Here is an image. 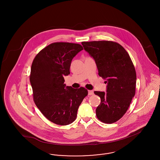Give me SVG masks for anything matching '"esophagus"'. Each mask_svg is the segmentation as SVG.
Segmentation results:
<instances>
[{
	"label": "esophagus",
	"instance_id": "1",
	"mask_svg": "<svg viewBox=\"0 0 160 160\" xmlns=\"http://www.w3.org/2000/svg\"><path fill=\"white\" fill-rule=\"evenodd\" d=\"M93 91H88V95H93Z\"/></svg>",
	"mask_w": 160,
	"mask_h": 160
}]
</instances>
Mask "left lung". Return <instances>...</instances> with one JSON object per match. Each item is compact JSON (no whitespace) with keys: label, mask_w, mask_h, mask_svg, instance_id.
<instances>
[{"label":"left lung","mask_w":160,"mask_h":160,"mask_svg":"<svg viewBox=\"0 0 160 160\" xmlns=\"http://www.w3.org/2000/svg\"><path fill=\"white\" fill-rule=\"evenodd\" d=\"M82 44L95 61L98 75L107 83L106 93L94 92L101 98L97 117L104 123H114L125 114L136 93L133 63L125 48L116 42L98 41Z\"/></svg>","instance_id":"8db88e82"}]
</instances>
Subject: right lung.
<instances>
[{
	"label": "right lung",
	"mask_w": 160,
	"mask_h": 160,
	"mask_svg": "<svg viewBox=\"0 0 160 160\" xmlns=\"http://www.w3.org/2000/svg\"><path fill=\"white\" fill-rule=\"evenodd\" d=\"M82 50L79 44L54 42L41 50L32 62L30 82L34 102L47 119L57 125L74 122L88 94L84 88L74 89L64 84L71 61Z\"/></svg>",
	"instance_id": "add662e5"
}]
</instances>
